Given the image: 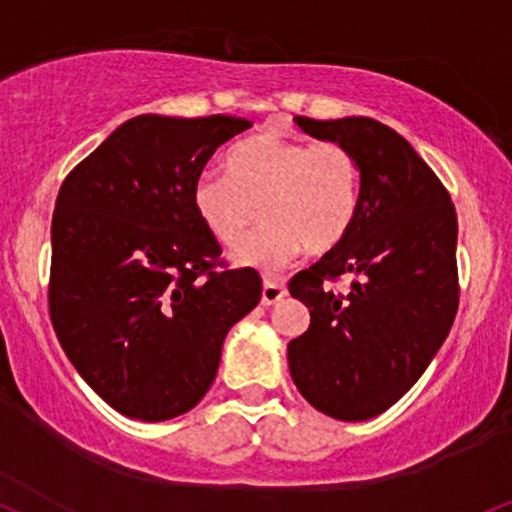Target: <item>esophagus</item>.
I'll return each instance as SVG.
<instances>
[{"mask_svg":"<svg viewBox=\"0 0 512 512\" xmlns=\"http://www.w3.org/2000/svg\"><path fill=\"white\" fill-rule=\"evenodd\" d=\"M287 296V287L280 285V282L266 280L263 282V292H261V304L263 306H275L277 301H282Z\"/></svg>","mask_w":512,"mask_h":512,"instance_id":"obj_1","label":"esophagus"}]
</instances>
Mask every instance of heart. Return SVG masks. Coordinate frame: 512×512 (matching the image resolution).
Returning a JSON list of instances; mask_svg holds the SVG:
<instances>
[{
    "label": "heart",
    "mask_w": 512,
    "mask_h": 512,
    "mask_svg": "<svg viewBox=\"0 0 512 512\" xmlns=\"http://www.w3.org/2000/svg\"><path fill=\"white\" fill-rule=\"evenodd\" d=\"M227 170L199 175L192 204L201 225L225 246L251 235L261 208L268 225L235 251L237 266L273 273L306 249L325 254L356 220L361 168L339 142L254 135L230 151Z\"/></svg>",
    "instance_id": "heart-1"
}]
</instances>
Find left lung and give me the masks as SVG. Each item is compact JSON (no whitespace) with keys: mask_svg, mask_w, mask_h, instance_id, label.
<instances>
[{"mask_svg":"<svg viewBox=\"0 0 512 512\" xmlns=\"http://www.w3.org/2000/svg\"><path fill=\"white\" fill-rule=\"evenodd\" d=\"M306 135L349 147L361 197L349 235L289 282L311 313L289 342L296 389L334 420L361 422L394 406L449 337L458 311V220L449 192L396 130L365 116L313 121ZM352 275L346 297L325 279Z\"/></svg>","mask_w":512,"mask_h":512,"instance_id":"8db88e82","label":"left lung"}]
</instances>
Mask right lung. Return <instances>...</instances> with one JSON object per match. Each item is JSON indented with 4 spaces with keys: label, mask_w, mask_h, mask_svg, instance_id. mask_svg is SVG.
Returning <instances> with one entry per match:
<instances>
[{
    "label": "right lung",
    "mask_w": 512,
    "mask_h": 512,
    "mask_svg": "<svg viewBox=\"0 0 512 512\" xmlns=\"http://www.w3.org/2000/svg\"><path fill=\"white\" fill-rule=\"evenodd\" d=\"M232 116H135L63 180L49 315L68 361L118 413L178 418L216 380L230 327L261 301L256 270L213 273L216 237L192 189Z\"/></svg>",
    "instance_id": "obj_1"
}]
</instances>
